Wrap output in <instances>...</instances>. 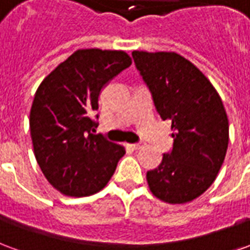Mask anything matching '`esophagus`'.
<instances>
[{
    "label": "esophagus",
    "mask_w": 250,
    "mask_h": 250,
    "mask_svg": "<svg viewBox=\"0 0 250 250\" xmlns=\"http://www.w3.org/2000/svg\"><path fill=\"white\" fill-rule=\"evenodd\" d=\"M130 146L131 148H134V150H139V148H142V147L145 146V143H143V142H138V143H132Z\"/></svg>",
    "instance_id": "obj_1"
}]
</instances>
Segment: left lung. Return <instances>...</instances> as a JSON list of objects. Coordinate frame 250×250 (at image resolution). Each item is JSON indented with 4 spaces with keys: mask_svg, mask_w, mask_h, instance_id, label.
I'll return each instance as SVG.
<instances>
[{
    "mask_svg": "<svg viewBox=\"0 0 250 250\" xmlns=\"http://www.w3.org/2000/svg\"><path fill=\"white\" fill-rule=\"evenodd\" d=\"M136 69L151 93L157 112L171 120L173 148L147 171L152 194L168 204L199 197L214 182L225 159L229 123L211 83L174 52H132Z\"/></svg>",
    "mask_w": 250,
    "mask_h": 250,
    "instance_id": "1",
    "label": "left lung"
}]
</instances>
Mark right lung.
<instances>
[{
  "label": "right lung",
  "mask_w": 250,
  "mask_h": 250,
  "mask_svg": "<svg viewBox=\"0 0 250 250\" xmlns=\"http://www.w3.org/2000/svg\"><path fill=\"white\" fill-rule=\"evenodd\" d=\"M130 65L123 51L79 49L37 88L29 118L35 157L62 194L98 193L125 154V147L93 134L99 115H93L103 88Z\"/></svg>",
  "instance_id": "add662e5"
}]
</instances>
